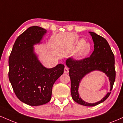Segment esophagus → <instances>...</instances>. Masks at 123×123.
Wrapping results in <instances>:
<instances>
[{"label":"esophagus","instance_id":"esophagus-1","mask_svg":"<svg viewBox=\"0 0 123 123\" xmlns=\"http://www.w3.org/2000/svg\"><path fill=\"white\" fill-rule=\"evenodd\" d=\"M68 72H69L68 68L67 66H65V68L64 69V73L65 74H67V73H68Z\"/></svg>","mask_w":123,"mask_h":123}]
</instances>
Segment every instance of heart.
Returning <instances> with one entry per match:
<instances>
[{
    "label": "heart",
    "instance_id": "b5f03b06",
    "mask_svg": "<svg viewBox=\"0 0 123 123\" xmlns=\"http://www.w3.org/2000/svg\"><path fill=\"white\" fill-rule=\"evenodd\" d=\"M79 49L74 54V57L76 59H80L84 57L90 53L91 50V45L89 43H86L83 39L79 41L77 43Z\"/></svg>",
    "mask_w": 123,
    "mask_h": 123
}]
</instances>
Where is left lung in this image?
Listing matches in <instances>:
<instances>
[{
	"mask_svg": "<svg viewBox=\"0 0 123 123\" xmlns=\"http://www.w3.org/2000/svg\"><path fill=\"white\" fill-rule=\"evenodd\" d=\"M94 44V50L90 57L79 61L69 58L66 61V65L69 68L71 81V92L72 99L77 104L86 106H94L105 101L111 94L108 92L101 101L95 103H88L80 98L79 87L83 77L91 72L98 70L104 73L108 77L111 91L116 78L115 68V56L109 44L105 38L92 32H89Z\"/></svg>",
	"mask_w": 123,
	"mask_h": 123,
	"instance_id": "1",
	"label": "left lung"
}]
</instances>
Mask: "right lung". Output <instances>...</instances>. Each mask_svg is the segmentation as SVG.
Listing matches in <instances>:
<instances>
[{
  "label": "right lung",
  "instance_id": "right-lung-1",
  "mask_svg": "<svg viewBox=\"0 0 123 123\" xmlns=\"http://www.w3.org/2000/svg\"><path fill=\"white\" fill-rule=\"evenodd\" d=\"M47 31L40 26L28 28L19 35L8 60V78L15 95L30 106L47 104L51 98L53 84L63 73L65 66L46 68L38 60L34 45L40 44Z\"/></svg>",
  "mask_w": 123,
  "mask_h": 123
}]
</instances>
